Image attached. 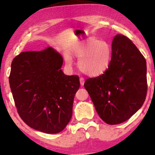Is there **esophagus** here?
I'll list each match as a JSON object with an SVG mask.
<instances>
[{"mask_svg": "<svg viewBox=\"0 0 155 155\" xmlns=\"http://www.w3.org/2000/svg\"><path fill=\"white\" fill-rule=\"evenodd\" d=\"M80 84H81V86H83L84 84V79L83 77H80Z\"/></svg>", "mask_w": 155, "mask_h": 155, "instance_id": "1", "label": "esophagus"}]
</instances>
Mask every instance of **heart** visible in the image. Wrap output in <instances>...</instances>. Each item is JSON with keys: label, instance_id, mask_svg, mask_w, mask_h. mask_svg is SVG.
Masks as SVG:
<instances>
[{"label": "heart", "instance_id": "b5f03b06", "mask_svg": "<svg viewBox=\"0 0 155 155\" xmlns=\"http://www.w3.org/2000/svg\"><path fill=\"white\" fill-rule=\"evenodd\" d=\"M73 53L79 58L78 66L80 71L88 76H96L102 74L109 66L112 49L108 42L91 38L84 43L76 44ZM65 62L68 65L73 63L69 54L65 55Z\"/></svg>", "mask_w": 155, "mask_h": 155}]
</instances>
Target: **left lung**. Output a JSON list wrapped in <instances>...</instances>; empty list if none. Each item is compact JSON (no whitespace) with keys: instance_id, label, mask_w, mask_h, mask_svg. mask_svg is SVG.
<instances>
[{"instance_id":"8db88e82","label":"left lung","mask_w":155,"mask_h":155,"mask_svg":"<svg viewBox=\"0 0 155 155\" xmlns=\"http://www.w3.org/2000/svg\"><path fill=\"white\" fill-rule=\"evenodd\" d=\"M112 56L104 74L85 81L84 86L100 117L108 124L129 120L144 103L147 63L130 39L117 35Z\"/></svg>"}]
</instances>
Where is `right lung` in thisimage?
I'll list each match as a JSON object with an SVG mask.
<instances>
[{
    "label": "right lung",
    "instance_id": "obj_1",
    "mask_svg": "<svg viewBox=\"0 0 155 155\" xmlns=\"http://www.w3.org/2000/svg\"><path fill=\"white\" fill-rule=\"evenodd\" d=\"M63 62L58 51L47 47L21 52L12 63L9 84L17 112L41 132H61L71 119L79 77L65 75Z\"/></svg>",
    "mask_w": 155,
    "mask_h": 155
}]
</instances>
